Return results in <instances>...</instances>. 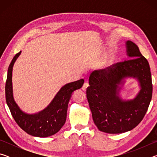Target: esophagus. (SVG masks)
<instances>
[{
  "label": "esophagus",
  "mask_w": 157,
  "mask_h": 157,
  "mask_svg": "<svg viewBox=\"0 0 157 157\" xmlns=\"http://www.w3.org/2000/svg\"><path fill=\"white\" fill-rule=\"evenodd\" d=\"M88 86H89V83L87 82H86L83 84V86H82V90H83V91H86V89H87V87H88Z\"/></svg>",
  "instance_id": "obj_1"
}]
</instances>
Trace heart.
Here are the masks:
<instances>
[{"mask_svg":"<svg viewBox=\"0 0 157 157\" xmlns=\"http://www.w3.org/2000/svg\"><path fill=\"white\" fill-rule=\"evenodd\" d=\"M108 62H109V60H107V62H105V64H107V63H108Z\"/></svg>","mask_w":157,"mask_h":157,"instance_id":"heart-1","label":"heart"}]
</instances>
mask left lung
I'll list each match as a JSON object with an SVG mask.
<instances>
[{
	"mask_svg": "<svg viewBox=\"0 0 157 157\" xmlns=\"http://www.w3.org/2000/svg\"><path fill=\"white\" fill-rule=\"evenodd\" d=\"M128 60L95 71L89 77L86 98L93 120L101 132L121 134L130 131L144 118L152 95V83L147 60L139 47L126 42ZM127 76L137 78L141 90L134 100L123 101L117 95L119 85Z\"/></svg>",
	"mask_w": 157,
	"mask_h": 157,
	"instance_id": "1",
	"label": "left lung"
}]
</instances>
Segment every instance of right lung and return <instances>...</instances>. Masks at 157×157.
Listing matches in <instances>:
<instances>
[{
  "label": "right lung",
  "mask_w": 157,
  "mask_h": 157,
  "mask_svg": "<svg viewBox=\"0 0 157 157\" xmlns=\"http://www.w3.org/2000/svg\"><path fill=\"white\" fill-rule=\"evenodd\" d=\"M21 51L16 54L9 66L5 84L7 104L16 123L28 134L37 137H48L59 131L66 120L68 104L73 92L80 89L83 79L63 86L48 107L35 114H27L21 111L14 100L12 94V68Z\"/></svg>",
  "instance_id": "add662e5"
}]
</instances>
